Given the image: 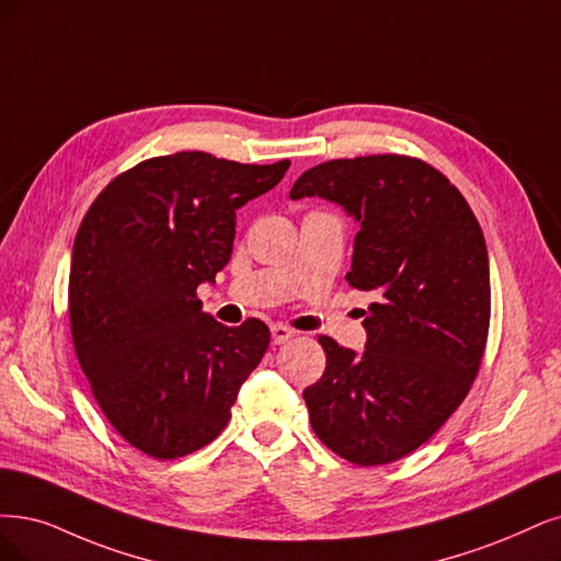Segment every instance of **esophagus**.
Returning <instances> with one entry per match:
<instances>
[{"label": "esophagus", "mask_w": 561, "mask_h": 561, "mask_svg": "<svg viewBox=\"0 0 561 561\" xmlns=\"http://www.w3.org/2000/svg\"><path fill=\"white\" fill-rule=\"evenodd\" d=\"M270 333H273V344H286L288 340L294 337V330H291V328H286V325H282V323H277V325L270 328Z\"/></svg>", "instance_id": "1"}]
</instances>
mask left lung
<instances>
[{"label":"left lung","mask_w":561,"mask_h":561,"mask_svg":"<svg viewBox=\"0 0 561 561\" xmlns=\"http://www.w3.org/2000/svg\"><path fill=\"white\" fill-rule=\"evenodd\" d=\"M319 196L360 224L346 282L371 294L365 351L325 335L309 423L340 458L375 467L425 444L479 375L490 325L488 247L465 196L421 159L371 154L305 171L291 198Z\"/></svg>","instance_id":"left-lung-1"}]
</instances>
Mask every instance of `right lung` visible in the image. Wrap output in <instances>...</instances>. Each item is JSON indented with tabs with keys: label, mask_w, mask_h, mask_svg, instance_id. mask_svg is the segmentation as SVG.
Wrapping results in <instances>:
<instances>
[{
	"label": "right lung",
	"mask_w": 561,
	"mask_h": 561,
	"mask_svg": "<svg viewBox=\"0 0 561 561\" xmlns=\"http://www.w3.org/2000/svg\"><path fill=\"white\" fill-rule=\"evenodd\" d=\"M288 165L154 157L117 175L78 228L69 275L78 363L111 425L157 460L217 439L265 354L263 321L228 328L203 312L196 288L231 261L238 207L273 190Z\"/></svg>",
	"instance_id": "add662e5"
}]
</instances>
